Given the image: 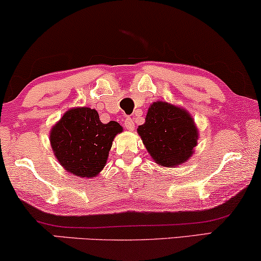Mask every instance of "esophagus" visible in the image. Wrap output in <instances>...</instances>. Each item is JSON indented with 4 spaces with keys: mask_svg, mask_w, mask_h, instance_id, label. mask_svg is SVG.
Listing matches in <instances>:
<instances>
[{
    "mask_svg": "<svg viewBox=\"0 0 261 261\" xmlns=\"http://www.w3.org/2000/svg\"><path fill=\"white\" fill-rule=\"evenodd\" d=\"M123 124L128 130H133L134 129V122L130 117H125L124 121H123Z\"/></svg>",
    "mask_w": 261,
    "mask_h": 261,
    "instance_id": "1",
    "label": "esophagus"
}]
</instances>
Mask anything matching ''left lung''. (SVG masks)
Returning a JSON list of instances; mask_svg holds the SVG:
<instances>
[{
    "label": "left lung",
    "instance_id": "1",
    "mask_svg": "<svg viewBox=\"0 0 261 261\" xmlns=\"http://www.w3.org/2000/svg\"><path fill=\"white\" fill-rule=\"evenodd\" d=\"M138 134L157 165L174 168L188 161L197 145L198 129L192 116L179 106L156 101L147 110Z\"/></svg>",
    "mask_w": 261,
    "mask_h": 261
}]
</instances>
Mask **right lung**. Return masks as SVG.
I'll list each match as a JSON object with an SVG mask.
<instances>
[{"label": "right lung", "instance_id": "right-lung-1", "mask_svg": "<svg viewBox=\"0 0 261 261\" xmlns=\"http://www.w3.org/2000/svg\"><path fill=\"white\" fill-rule=\"evenodd\" d=\"M123 130L120 123H102L91 108L67 110L50 129V145L65 170L81 178H94L108 161L112 141Z\"/></svg>", "mask_w": 261, "mask_h": 261}]
</instances>
